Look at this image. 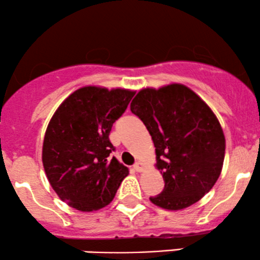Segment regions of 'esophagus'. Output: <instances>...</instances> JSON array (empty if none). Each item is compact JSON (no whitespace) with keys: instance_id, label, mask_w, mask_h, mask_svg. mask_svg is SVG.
<instances>
[{"instance_id":"esophagus-1","label":"esophagus","mask_w":260,"mask_h":260,"mask_svg":"<svg viewBox=\"0 0 260 260\" xmlns=\"http://www.w3.org/2000/svg\"><path fill=\"white\" fill-rule=\"evenodd\" d=\"M133 168H134V170H136V171L140 172V171H143V170H144V164L140 162V161H137V162L133 165Z\"/></svg>"}]
</instances>
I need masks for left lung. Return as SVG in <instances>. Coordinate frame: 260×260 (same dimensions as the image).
Instances as JSON below:
<instances>
[{
  "instance_id": "left-lung-1",
  "label": "left lung",
  "mask_w": 260,
  "mask_h": 260,
  "mask_svg": "<svg viewBox=\"0 0 260 260\" xmlns=\"http://www.w3.org/2000/svg\"><path fill=\"white\" fill-rule=\"evenodd\" d=\"M150 133L165 182L150 202L168 210L194 204L221 174L225 136L211 109L186 85L142 89L131 103Z\"/></svg>"
}]
</instances>
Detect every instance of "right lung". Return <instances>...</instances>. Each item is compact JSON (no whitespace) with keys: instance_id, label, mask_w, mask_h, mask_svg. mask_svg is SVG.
Listing matches in <instances>:
<instances>
[{"instance_id":"add662e5","label":"right lung","mask_w":260,"mask_h":260,"mask_svg":"<svg viewBox=\"0 0 260 260\" xmlns=\"http://www.w3.org/2000/svg\"><path fill=\"white\" fill-rule=\"evenodd\" d=\"M136 92L84 86L53 113L43 144L47 180L61 201L80 211L106 207L128 169L116 157L109 139L112 124L126 111Z\"/></svg>"}]
</instances>
